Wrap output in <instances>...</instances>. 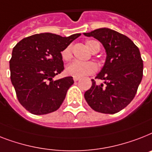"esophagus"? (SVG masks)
I'll list each match as a JSON object with an SVG mask.
<instances>
[{
    "label": "esophagus",
    "instance_id": "34e87169",
    "mask_svg": "<svg viewBox=\"0 0 152 152\" xmlns=\"http://www.w3.org/2000/svg\"><path fill=\"white\" fill-rule=\"evenodd\" d=\"M73 80L75 81V82H76V81L80 80V78H78V77H73Z\"/></svg>",
    "mask_w": 152,
    "mask_h": 152
}]
</instances>
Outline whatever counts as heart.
Returning <instances> with one entry per match:
<instances>
[{
	"label": "heart",
	"instance_id": "heart-1",
	"mask_svg": "<svg viewBox=\"0 0 152 152\" xmlns=\"http://www.w3.org/2000/svg\"><path fill=\"white\" fill-rule=\"evenodd\" d=\"M86 45L92 53H96L100 50L99 44L96 40H87ZM61 55L64 61H69L72 58V46L69 45L64 48L61 52ZM97 69V65L92 61H74L67 65V67L65 69V72L68 75L73 76V77L82 78L83 76L94 73Z\"/></svg>",
	"mask_w": 152,
	"mask_h": 152
}]
</instances>
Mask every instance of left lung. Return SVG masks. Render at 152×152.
Instances as JSON below:
<instances>
[{
    "label": "left lung",
    "instance_id": "left-lung-1",
    "mask_svg": "<svg viewBox=\"0 0 152 152\" xmlns=\"http://www.w3.org/2000/svg\"><path fill=\"white\" fill-rule=\"evenodd\" d=\"M99 40L106 51V60L95 79L104 84L92 86L84 94L87 104L96 112L115 114L126 108L136 95L143 77V60L139 48L122 33L101 28L83 33Z\"/></svg>",
    "mask_w": 152,
    "mask_h": 152
}]
</instances>
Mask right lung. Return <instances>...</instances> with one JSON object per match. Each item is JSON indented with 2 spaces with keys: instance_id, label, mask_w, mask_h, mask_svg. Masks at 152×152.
<instances>
[{
  "instance_id": "obj_1",
  "label": "right lung",
  "mask_w": 152,
  "mask_h": 152,
  "mask_svg": "<svg viewBox=\"0 0 152 152\" xmlns=\"http://www.w3.org/2000/svg\"><path fill=\"white\" fill-rule=\"evenodd\" d=\"M80 35L40 33L14 47L9 61L11 81L19 103L30 113L45 115L60 108L74 81L72 76L53 78L64 70L62 50Z\"/></svg>"
}]
</instances>
